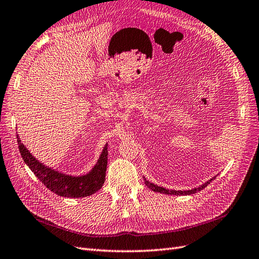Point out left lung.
Wrapping results in <instances>:
<instances>
[{
	"instance_id": "1",
	"label": "left lung",
	"mask_w": 259,
	"mask_h": 259,
	"mask_svg": "<svg viewBox=\"0 0 259 259\" xmlns=\"http://www.w3.org/2000/svg\"><path fill=\"white\" fill-rule=\"evenodd\" d=\"M215 178H216V177H212L210 180L203 183L202 186H199L198 188H194V189L187 190V191L168 190V189H165V188H162V187H158V186H156V184H154V183H152L150 181H147L145 178H144V181H145V186H147V188H149L152 191H154V192H158V193H162V194H170V195H177V196H178V195H191V194L196 193V192H198V191H202L203 189H205L206 187H207L212 180H215Z\"/></svg>"
}]
</instances>
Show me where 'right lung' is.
Here are the masks:
<instances>
[{"label":"right lung","instance_id":"right-lung-1","mask_svg":"<svg viewBox=\"0 0 259 259\" xmlns=\"http://www.w3.org/2000/svg\"><path fill=\"white\" fill-rule=\"evenodd\" d=\"M17 142L21 157L31 169V171L36 176L44 186L53 193L70 198L90 196L102 189L105 181L106 167H107V144L100 155V158L97 164L92 168L90 172L83 176H69L54 170L42 162H40L32 154L27 150V147L21 143L17 135Z\"/></svg>","mask_w":259,"mask_h":259}]
</instances>
